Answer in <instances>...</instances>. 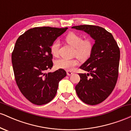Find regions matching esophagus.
Segmentation results:
<instances>
[{"label": "esophagus", "instance_id": "1", "mask_svg": "<svg viewBox=\"0 0 131 131\" xmlns=\"http://www.w3.org/2000/svg\"><path fill=\"white\" fill-rule=\"evenodd\" d=\"M67 75H68V76H71V75L73 74V72L71 71H67Z\"/></svg>", "mask_w": 131, "mask_h": 131}]
</instances>
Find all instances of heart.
Listing matches in <instances>:
<instances>
[{
    "label": "heart",
    "mask_w": 131,
    "mask_h": 131,
    "mask_svg": "<svg viewBox=\"0 0 131 131\" xmlns=\"http://www.w3.org/2000/svg\"><path fill=\"white\" fill-rule=\"evenodd\" d=\"M66 42L70 46L74 48V54L81 60H85L89 57L93 49L92 42L89 39L82 40V37L76 33L71 32L65 37ZM60 41L55 40L50 47L51 52L53 56H57L59 53ZM79 64L78 58L67 59L60 58L55 61V65L57 68L67 70H73Z\"/></svg>",
    "instance_id": "b5f03b06"
}]
</instances>
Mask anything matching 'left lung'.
I'll return each instance as SVG.
<instances>
[{"label": "left lung", "instance_id": "obj_1", "mask_svg": "<svg viewBox=\"0 0 131 131\" xmlns=\"http://www.w3.org/2000/svg\"><path fill=\"white\" fill-rule=\"evenodd\" d=\"M71 28L84 31L95 40L90 57L80 68V81L75 87L79 98L88 105L101 103L112 92L118 76L120 51L110 32L102 27L80 25Z\"/></svg>", "mask_w": 131, "mask_h": 131}]
</instances>
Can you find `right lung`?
I'll return each mask as SVG.
<instances>
[{"label":"right lung","instance_id":"obj_1","mask_svg":"<svg viewBox=\"0 0 131 131\" xmlns=\"http://www.w3.org/2000/svg\"><path fill=\"white\" fill-rule=\"evenodd\" d=\"M68 28L37 27L18 37L12 54L16 84L35 105H44L55 97L58 83L67 76L63 69L46 73L53 67L50 47Z\"/></svg>","mask_w":131,"mask_h":131}]
</instances>
